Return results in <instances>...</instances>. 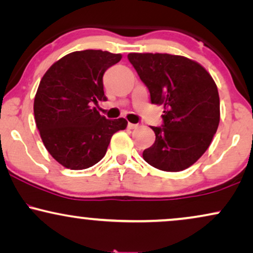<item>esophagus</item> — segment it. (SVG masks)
I'll return each instance as SVG.
<instances>
[{
    "mask_svg": "<svg viewBox=\"0 0 253 253\" xmlns=\"http://www.w3.org/2000/svg\"><path fill=\"white\" fill-rule=\"evenodd\" d=\"M137 127H139V125H137V124L128 123V128L129 129H135V128H137Z\"/></svg>",
    "mask_w": 253,
    "mask_h": 253,
    "instance_id": "esophagus-1",
    "label": "esophagus"
}]
</instances>
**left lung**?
Instances as JSON below:
<instances>
[{"label":"left lung","mask_w":253,"mask_h":253,"mask_svg":"<svg viewBox=\"0 0 253 253\" xmlns=\"http://www.w3.org/2000/svg\"><path fill=\"white\" fill-rule=\"evenodd\" d=\"M150 93L164 105V126L152 127L155 142L143 160L164 171L193 166L209 148L219 124L218 89L210 73L187 57L169 53H128Z\"/></svg>","instance_id":"1"}]
</instances>
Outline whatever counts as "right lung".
Listing matches in <instances>:
<instances>
[{
	"label": "right lung",
	"mask_w": 253,
	"mask_h": 253,
	"mask_svg": "<svg viewBox=\"0 0 253 253\" xmlns=\"http://www.w3.org/2000/svg\"><path fill=\"white\" fill-rule=\"evenodd\" d=\"M121 57L101 50L75 51L53 63L42 78L35 121L47 152L63 167L82 170L98 164L112 135L127 127L124 118L108 120L93 107L106 100L103 76Z\"/></svg>",
	"instance_id": "obj_1"
}]
</instances>
